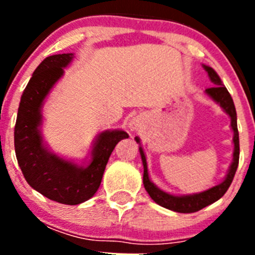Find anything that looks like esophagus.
I'll return each mask as SVG.
<instances>
[{
    "instance_id": "esophagus-1",
    "label": "esophagus",
    "mask_w": 255,
    "mask_h": 255,
    "mask_svg": "<svg viewBox=\"0 0 255 255\" xmlns=\"http://www.w3.org/2000/svg\"><path fill=\"white\" fill-rule=\"evenodd\" d=\"M141 125V121L139 117H135V119H132V121L130 123V129L131 130H138L139 128H140Z\"/></svg>"
}]
</instances>
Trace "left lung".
Returning a JSON list of instances; mask_svg holds the SVG:
<instances>
[{
	"mask_svg": "<svg viewBox=\"0 0 255 255\" xmlns=\"http://www.w3.org/2000/svg\"><path fill=\"white\" fill-rule=\"evenodd\" d=\"M203 67L207 73H208L211 82L215 84V87L206 89V93L208 94L215 102H217L218 105L222 107V110L231 117V129L234 130V158L233 163L230 164L229 172H227L224 181L221 182V184H218V185L213 186V188H209L208 190L202 191V193H195V194L189 195L168 194L166 191L157 188V186L150 181L149 175H148L147 158H145V154H144L143 152V148L139 147V152H140L141 161H143L144 167L143 184L145 190L148 191L149 197L154 200L155 203L159 204L161 207H164V208L171 209V211L173 212H179V213H193V212H198L202 208H204V207L215 203L216 200H218L220 198L224 197V194L227 191V189L230 188L231 182H233L239 164L240 147H239L238 121H236L238 117H236L235 105H234V101L233 98H231V96H230L229 91H227L226 87L222 84V80H221L220 76L217 75V73H216L215 70L212 69V67L207 66V65H203ZM135 140H136V143L140 144V139H139L138 136L135 138Z\"/></svg>",
	"mask_w": 255,
	"mask_h": 255,
	"instance_id": "1",
	"label": "left lung"
}]
</instances>
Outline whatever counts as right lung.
I'll list each match as a JSON object with an SVG mask.
<instances>
[{
  "mask_svg": "<svg viewBox=\"0 0 255 255\" xmlns=\"http://www.w3.org/2000/svg\"><path fill=\"white\" fill-rule=\"evenodd\" d=\"M73 57V53L49 56L34 70L22 92L13 132L17 163L26 182L48 199L69 206L83 203L96 194L112 150L119 141L129 138L124 130L102 131L94 140L87 164L61 158L44 145L40 132L42 107Z\"/></svg>",
  "mask_w": 255,
  "mask_h": 255,
  "instance_id": "1",
  "label": "right lung"
}]
</instances>
